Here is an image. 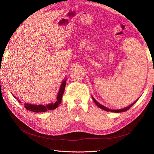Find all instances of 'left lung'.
<instances>
[{"instance_id":"obj_1","label":"left lung","mask_w":154,"mask_h":154,"mask_svg":"<svg viewBox=\"0 0 154 154\" xmlns=\"http://www.w3.org/2000/svg\"><path fill=\"white\" fill-rule=\"evenodd\" d=\"M92 100H93V101H94V103H96V105L99 107V108H100V109H103V110H105V111H107V112H109V111H110V112H117V113H119V112H125V111H127V110H128L130 107H131L134 104H135L136 103V101L138 100V99L136 100V101H135L133 103H132L131 105H130L128 106H127V107H125V108H124V109H118V110H111V109H109V108H106V107H105V106H103V105H101L100 103H99L98 102H97L94 97H93L92 96Z\"/></svg>"}]
</instances>
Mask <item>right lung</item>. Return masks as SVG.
Segmentation results:
<instances>
[{
    "label": "right lung",
    "mask_w": 154,
    "mask_h": 154,
    "mask_svg": "<svg viewBox=\"0 0 154 154\" xmlns=\"http://www.w3.org/2000/svg\"><path fill=\"white\" fill-rule=\"evenodd\" d=\"M66 80L65 79V80L62 82L61 86H60L58 94L57 97V101H56L54 103H51L47 105H37L25 103V105H24L25 108L27 110L31 112H46L48 110H54L55 109H57L58 106V105L61 103V101L62 100V96L65 91V87H66ZM14 97H15V98L20 102V103H21L20 101L18 100L15 96H14Z\"/></svg>",
    "instance_id": "right-lung-1"
}]
</instances>
